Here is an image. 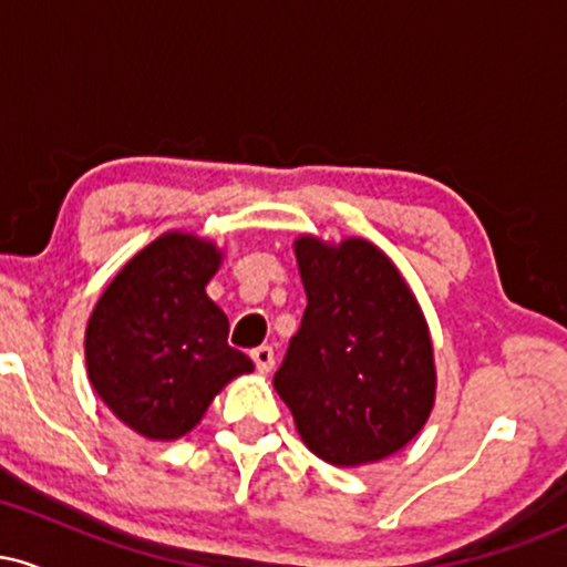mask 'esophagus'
<instances>
[{
  "instance_id": "esophagus-1",
  "label": "esophagus",
  "mask_w": 567,
  "mask_h": 567,
  "mask_svg": "<svg viewBox=\"0 0 567 567\" xmlns=\"http://www.w3.org/2000/svg\"><path fill=\"white\" fill-rule=\"evenodd\" d=\"M252 362H256V368L261 370V373H269L271 368H275V349L271 347H256L250 351Z\"/></svg>"
}]
</instances>
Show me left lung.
I'll return each instance as SVG.
<instances>
[{"label": "left lung", "instance_id": "left-lung-1", "mask_svg": "<svg viewBox=\"0 0 567 567\" xmlns=\"http://www.w3.org/2000/svg\"><path fill=\"white\" fill-rule=\"evenodd\" d=\"M303 320L275 373L306 447L336 466L408 445L434 402V357L413 292L365 239L296 243Z\"/></svg>", "mask_w": 567, "mask_h": 567}]
</instances>
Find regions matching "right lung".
I'll use <instances>...</instances> for the list:
<instances>
[{
    "label": "right lung",
    "instance_id": "right-lung-1",
    "mask_svg": "<svg viewBox=\"0 0 567 567\" xmlns=\"http://www.w3.org/2000/svg\"><path fill=\"white\" fill-rule=\"evenodd\" d=\"M220 252L192 234H165L130 261L84 333L90 383L130 429L175 440L199 424L226 381L250 373L229 347V320L207 298Z\"/></svg>",
    "mask_w": 567,
    "mask_h": 567
}]
</instances>
